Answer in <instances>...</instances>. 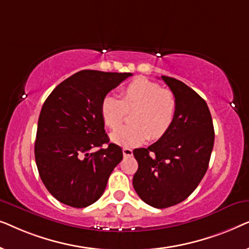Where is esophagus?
Segmentation results:
<instances>
[{"label": "esophagus", "instance_id": "esophagus-1", "mask_svg": "<svg viewBox=\"0 0 249 249\" xmlns=\"http://www.w3.org/2000/svg\"><path fill=\"white\" fill-rule=\"evenodd\" d=\"M122 153H124V156H132V149L124 147L122 149Z\"/></svg>", "mask_w": 249, "mask_h": 249}]
</instances>
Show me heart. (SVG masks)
<instances>
[{
  "mask_svg": "<svg viewBox=\"0 0 249 249\" xmlns=\"http://www.w3.org/2000/svg\"><path fill=\"white\" fill-rule=\"evenodd\" d=\"M132 124L124 125L111 135L114 144L132 147L146 139H159L169 130L177 113V98L171 89L145 77H137L120 89V98L107 95L101 102L105 125L117 129L128 111Z\"/></svg>",
  "mask_w": 249,
  "mask_h": 249,
  "instance_id": "b5f03b06",
  "label": "heart"
}]
</instances>
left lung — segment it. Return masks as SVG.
Returning <instances> with one entry per match:
<instances>
[{
	"label": "left lung",
	"mask_w": 249,
	"mask_h": 249,
	"mask_svg": "<svg viewBox=\"0 0 249 249\" xmlns=\"http://www.w3.org/2000/svg\"><path fill=\"white\" fill-rule=\"evenodd\" d=\"M177 98L171 127L147 148L134 149L138 170L132 185L146 204L165 209L185 200L205 176L214 145L206 102L175 78L162 76Z\"/></svg>",
	"instance_id": "8db88e82"
}]
</instances>
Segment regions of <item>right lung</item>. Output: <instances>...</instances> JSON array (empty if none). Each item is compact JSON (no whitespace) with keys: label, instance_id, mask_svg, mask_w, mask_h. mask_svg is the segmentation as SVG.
<instances>
[{"label":"right lung","instance_id":"1","mask_svg":"<svg viewBox=\"0 0 249 249\" xmlns=\"http://www.w3.org/2000/svg\"><path fill=\"white\" fill-rule=\"evenodd\" d=\"M130 76L79 71L57 85L44 102L35 160L43 183L59 202L83 209L103 195L108 177L124 155L105 134L101 102ZM104 143L107 148L101 147ZM96 147L100 149L95 152Z\"/></svg>","mask_w":249,"mask_h":249}]
</instances>
